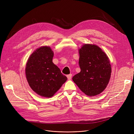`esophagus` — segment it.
<instances>
[{"label":"esophagus","instance_id":"obj_1","mask_svg":"<svg viewBox=\"0 0 134 134\" xmlns=\"http://www.w3.org/2000/svg\"><path fill=\"white\" fill-rule=\"evenodd\" d=\"M67 78H68V80H71V77H72V74L67 75Z\"/></svg>","mask_w":134,"mask_h":134}]
</instances>
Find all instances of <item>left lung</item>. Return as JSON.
I'll return each instance as SVG.
<instances>
[{"instance_id": "obj_1", "label": "left lung", "mask_w": 134, "mask_h": 134, "mask_svg": "<svg viewBox=\"0 0 134 134\" xmlns=\"http://www.w3.org/2000/svg\"><path fill=\"white\" fill-rule=\"evenodd\" d=\"M80 72L72 78L80 89L89 97L100 94L111 77V67L108 56L98 46L84 44L79 49Z\"/></svg>"}]
</instances>
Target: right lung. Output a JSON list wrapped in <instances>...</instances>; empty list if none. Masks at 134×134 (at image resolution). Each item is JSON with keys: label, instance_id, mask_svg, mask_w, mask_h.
<instances>
[{"label": "right lung", "instance_id": "add662e5", "mask_svg": "<svg viewBox=\"0 0 134 134\" xmlns=\"http://www.w3.org/2000/svg\"><path fill=\"white\" fill-rule=\"evenodd\" d=\"M53 52L47 46L37 48L27 60L25 74L31 88L38 95L51 98L67 81L52 62Z\"/></svg>", "mask_w": 134, "mask_h": 134}]
</instances>
